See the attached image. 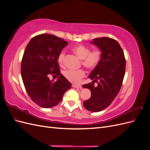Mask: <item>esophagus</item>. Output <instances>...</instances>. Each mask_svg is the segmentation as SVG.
Instances as JSON below:
<instances>
[{
	"label": "esophagus",
	"instance_id": "34e87169",
	"mask_svg": "<svg viewBox=\"0 0 150 150\" xmlns=\"http://www.w3.org/2000/svg\"><path fill=\"white\" fill-rule=\"evenodd\" d=\"M72 86L73 88H79V89H81L82 88V86L80 85V84H72Z\"/></svg>",
	"mask_w": 150,
	"mask_h": 150
}]
</instances>
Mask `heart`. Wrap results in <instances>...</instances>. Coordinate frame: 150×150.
I'll return each mask as SVG.
<instances>
[{
	"label": "heart",
	"instance_id": "b5f03b06",
	"mask_svg": "<svg viewBox=\"0 0 150 150\" xmlns=\"http://www.w3.org/2000/svg\"><path fill=\"white\" fill-rule=\"evenodd\" d=\"M74 53L81 59L83 60V65L88 69H93L96 67L101 62L102 58V51L99 49H95L91 51L90 48L84 45H78L72 48ZM66 52L61 51L57 56V62L60 65L63 64L64 61ZM64 78L73 83H78L82 80L86 75L83 69L71 70L67 69L62 72Z\"/></svg>",
	"mask_w": 150,
	"mask_h": 150
}]
</instances>
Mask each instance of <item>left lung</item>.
<instances>
[{
  "label": "left lung",
  "mask_w": 150,
  "mask_h": 150,
  "mask_svg": "<svg viewBox=\"0 0 150 150\" xmlns=\"http://www.w3.org/2000/svg\"><path fill=\"white\" fill-rule=\"evenodd\" d=\"M102 51L99 64L91 72L89 78L93 80L83 85L91 92V96L83 103L88 111L98 112L106 108L118 94L125 74L126 59L120 44L116 40L107 38L93 39L91 42ZM97 82V86H94Z\"/></svg>",
  "instance_id": "left-lung-1"
}]
</instances>
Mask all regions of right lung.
Returning <instances> with one entry per match:
<instances>
[{"label":"right lung","instance_id":"obj_1","mask_svg":"<svg viewBox=\"0 0 150 150\" xmlns=\"http://www.w3.org/2000/svg\"><path fill=\"white\" fill-rule=\"evenodd\" d=\"M68 44L61 38L49 34L35 36L27 46L21 62V76L26 91L35 103L49 108L59 103L71 84L61 74L57 56ZM49 74L57 75L56 81Z\"/></svg>","mask_w":150,"mask_h":150}]
</instances>
